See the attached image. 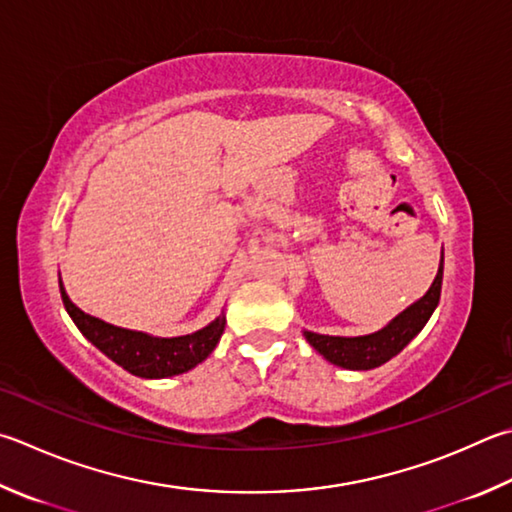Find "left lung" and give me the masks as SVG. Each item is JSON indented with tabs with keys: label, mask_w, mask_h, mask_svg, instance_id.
Returning <instances> with one entry per match:
<instances>
[{
	"label": "left lung",
	"mask_w": 512,
	"mask_h": 512,
	"mask_svg": "<svg viewBox=\"0 0 512 512\" xmlns=\"http://www.w3.org/2000/svg\"><path fill=\"white\" fill-rule=\"evenodd\" d=\"M441 284H443V253L439 273H436L434 282L421 300H416L412 306H407L403 313H398L396 318L376 333L369 336H322V333L304 331V338L309 340V345L327 358L333 365L342 369H356L367 371L385 365L387 360H392L396 353H401L410 342L421 333V329L432 318V313L439 304L441 297Z\"/></svg>",
	"instance_id": "obj_1"
}]
</instances>
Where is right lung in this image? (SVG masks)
<instances>
[{
    "label": "right lung",
    "mask_w": 512,
    "mask_h": 512,
    "mask_svg": "<svg viewBox=\"0 0 512 512\" xmlns=\"http://www.w3.org/2000/svg\"><path fill=\"white\" fill-rule=\"evenodd\" d=\"M60 293L64 309L71 315V320L76 322L82 336L105 353L107 358L114 360L116 365L141 378H167L197 367L199 362L206 360L215 351L226 327V315L221 313L208 327L194 331L190 336L156 338L143 331L114 327V324L78 309L69 300L67 291H64L62 280Z\"/></svg>",
    "instance_id": "1"
}]
</instances>
